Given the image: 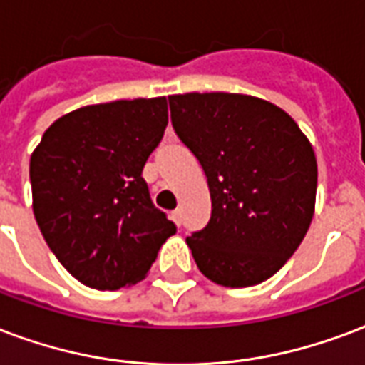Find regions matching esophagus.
<instances>
[{"mask_svg":"<svg viewBox=\"0 0 365 365\" xmlns=\"http://www.w3.org/2000/svg\"><path fill=\"white\" fill-rule=\"evenodd\" d=\"M172 220H174L178 226H182V209H175L174 212H172Z\"/></svg>","mask_w":365,"mask_h":365,"instance_id":"obj_1","label":"esophagus"}]
</instances>
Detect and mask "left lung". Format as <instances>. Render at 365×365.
<instances>
[{
	"instance_id": "obj_1",
	"label": "left lung",
	"mask_w": 365,
	"mask_h": 365,
	"mask_svg": "<svg viewBox=\"0 0 365 365\" xmlns=\"http://www.w3.org/2000/svg\"><path fill=\"white\" fill-rule=\"evenodd\" d=\"M172 125L209 183L210 220L185 237L199 271L245 288L271 279L312 224L317 160L284 110L230 93L168 96Z\"/></svg>"
}]
</instances>
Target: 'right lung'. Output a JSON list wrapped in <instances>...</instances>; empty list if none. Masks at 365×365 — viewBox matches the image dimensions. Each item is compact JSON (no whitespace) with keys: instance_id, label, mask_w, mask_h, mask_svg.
I'll use <instances>...</instances> for the list:
<instances>
[{"instance_id":"obj_1","label":"right lung","mask_w":365,"mask_h":365,"mask_svg":"<svg viewBox=\"0 0 365 365\" xmlns=\"http://www.w3.org/2000/svg\"><path fill=\"white\" fill-rule=\"evenodd\" d=\"M166 125L164 96L94 104L53 121L32 153L34 218L59 263L88 288L143 280L175 234L141 175Z\"/></svg>"}]
</instances>
